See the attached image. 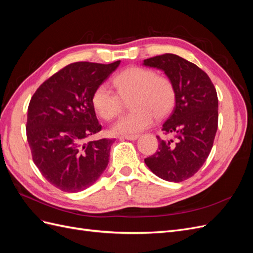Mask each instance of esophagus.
<instances>
[{
	"instance_id": "obj_1",
	"label": "esophagus",
	"mask_w": 253,
	"mask_h": 253,
	"mask_svg": "<svg viewBox=\"0 0 253 253\" xmlns=\"http://www.w3.org/2000/svg\"><path fill=\"white\" fill-rule=\"evenodd\" d=\"M139 138V135H126L121 136L120 139H127V140H136Z\"/></svg>"
}]
</instances>
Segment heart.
<instances>
[{
	"label": "heart",
	"mask_w": 253,
	"mask_h": 253,
	"mask_svg": "<svg viewBox=\"0 0 253 253\" xmlns=\"http://www.w3.org/2000/svg\"><path fill=\"white\" fill-rule=\"evenodd\" d=\"M113 85L117 93L106 83L97 86L91 102L103 119L111 120L124 110L125 100H129L132 111L112 126L114 134L133 135L143 131L153 124L154 117L162 119L167 116L175 102L171 80L148 68H126L115 76Z\"/></svg>",
	"instance_id": "1"
}]
</instances>
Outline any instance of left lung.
<instances>
[{
    "label": "left lung",
    "mask_w": 253,
    "mask_h": 253,
    "mask_svg": "<svg viewBox=\"0 0 253 253\" xmlns=\"http://www.w3.org/2000/svg\"><path fill=\"white\" fill-rule=\"evenodd\" d=\"M142 65L163 71L175 89V105L163 124L174 139L159 140L154 155L144 159L159 178L180 182L193 176L208 158L217 129L218 100L209 76L183 58L165 53Z\"/></svg>",
    "instance_id": "obj_1"
}]
</instances>
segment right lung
I'll return each instance as SVG.
<instances>
[{"instance_id":"add662e5","label":"right lung","mask_w":253,"mask_h":253,"mask_svg":"<svg viewBox=\"0 0 253 253\" xmlns=\"http://www.w3.org/2000/svg\"><path fill=\"white\" fill-rule=\"evenodd\" d=\"M119 64L72 63L43 82L30 99L26 134L33 160L64 192L90 187L108 167L113 140H85L101 131L91 97Z\"/></svg>"}]
</instances>
